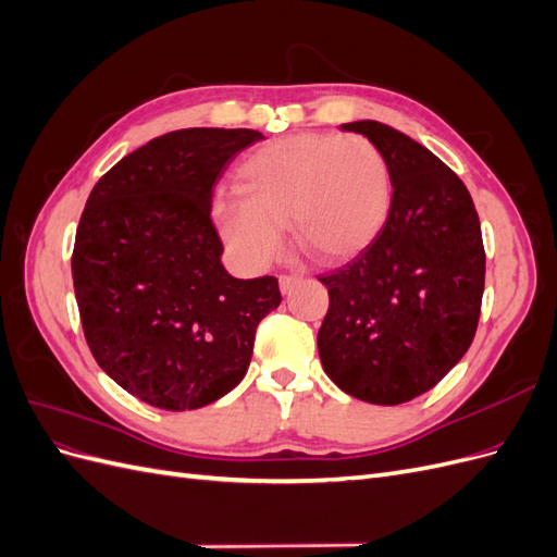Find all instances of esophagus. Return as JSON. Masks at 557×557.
Instances as JSON below:
<instances>
[{"label":"esophagus","mask_w":557,"mask_h":557,"mask_svg":"<svg viewBox=\"0 0 557 557\" xmlns=\"http://www.w3.org/2000/svg\"><path fill=\"white\" fill-rule=\"evenodd\" d=\"M301 281V276H297V274H283L281 278H278V285H281V293L283 295H288L295 285Z\"/></svg>","instance_id":"1"}]
</instances>
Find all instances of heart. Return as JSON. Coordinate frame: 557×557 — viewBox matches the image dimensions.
<instances>
[{
  "instance_id": "obj_1",
  "label": "heart",
  "mask_w": 557,
  "mask_h": 557,
  "mask_svg": "<svg viewBox=\"0 0 557 557\" xmlns=\"http://www.w3.org/2000/svg\"><path fill=\"white\" fill-rule=\"evenodd\" d=\"M239 195L211 205L221 239L246 269H264L297 244L318 260H346L372 242L391 205L381 150L358 134H297L248 153L237 170Z\"/></svg>"
}]
</instances>
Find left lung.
I'll use <instances>...</instances> for the list:
<instances>
[{"label":"left lung","mask_w":557,"mask_h":557,"mask_svg":"<svg viewBox=\"0 0 557 557\" xmlns=\"http://www.w3.org/2000/svg\"><path fill=\"white\" fill-rule=\"evenodd\" d=\"M342 127L381 150L393 199L372 244L320 276L330 309L318 356L346 395L395 407L440 383L474 339L485 281L481 225L465 183L432 150L376 121Z\"/></svg>","instance_id":"obj_1"}]
</instances>
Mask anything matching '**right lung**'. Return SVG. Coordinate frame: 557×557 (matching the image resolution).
I'll return each mask as SVG.
<instances>
[{"label":"right lung","instance_id":"1","mask_svg":"<svg viewBox=\"0 0 557 557\" xmlns=\"http://www.w3.org/2000/svg\"><path fill=\"white\" fill-rule=\"evenodd\" d=\"M256 129L190 127L148 141L97 181L72 256L97 364L141 401L193 411L244 379L278 281L234 278L211 223L213 185Z\"/></svg>","mask_w":557,"mask_h":557}]
</instances>
